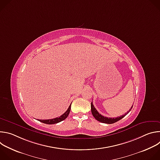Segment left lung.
Segmentation results:
<instances>
[{
    "mask_svg": "<svg viewBox=\"0 0 160 160\" xmlns=\"http://www.w3.org/2000/svg\"><path fill=\"white\" fill-rule=\"evenodd\" d=\"M133 106L131 107V108L129 109V111L126 112L124 115L120 116L119 117H117V118H108L106 117H104L102 115H101V114L99 113V112L96 110V109L94 108V106L92 104V102H91V112H92V115L94 116V117L99 122H101V123H108V124H112L115 123L118 121H119L120 120H121L122 118H123L125 116H126L127 114L130 112V111L132 109Z\"/></svg>",
    "mask_w": 160,
    "mask_h": 160,
    "instance_id": "obj_1",
    "label": "left lung"
}]
</instances>
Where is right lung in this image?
I'll return each mask as SVG.
<instances>
[{
  "instance_id": "right-lung-1",
  "label": "right lung",
  "mask_w": 160,
  "mask_h": 160,
  "mask_svg": "<svg viewBox=\"0 0 160 160\" xmlns=\"http://www.w3.org/2000/svg\"><path fill=\"white\" fill-rule=\"evenodd\" d=\"M71 104L70 105L69 108H68V109L66 110V111L62 114V115L61 116H60L59 117H58V118H53V119H50V120H38V121H40V122H42L43 123H46V124H55V123H59L64 120H65L68 115H69V113L70 112V109H71Z\"/></svg>"
}]
</instances>
